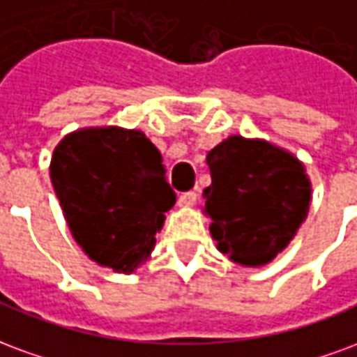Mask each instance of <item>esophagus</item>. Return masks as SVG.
Wrapping results in <instances>:
<instances>
[{
  "label": "esophagus",
  "instance_id": "34e87169",
  "mask_svg": "<svg viewBox=\"0 0 357 357\" xmlns=\"http://www.w3.org/2000/svg\"><path fill=\"white\" fill-rule=\"evenodd\" d=\"M178 205L181 207H192L196 205V192H182L178 196Z\"/></svg>",
  "mask_w": 357,
  "mask_h": 357
}]
</instances>
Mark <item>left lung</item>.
Wrapping results in <instances>:
<instances>
[{
    "label": "left lung",
    "instance_id": "8db88e82",
    "mask_svg": "<svg viewBox=\"0 0 357 357\" xmlns=\"http://www.w3.org/2000/svg\"><path fill=\"white\" fill-rule=\"evenodd\" d=\"M207 165L205 213L218 251L243 266L268 264L295 238L310 209L304 165L266 140L239 135L213 148Z\"/></svg>",
    "mask_w": 357,
    "mask_h": 357
}]
</instances>
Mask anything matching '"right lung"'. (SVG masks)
<instances>
[{
	"label": "right lung",
	"instance_id": "right-lung-1",
	"mask_svg": "<svg viewBox=\"0 0 357 357\" xmlns=\"http://www.w3.org/2000/svg\"><path fill=\"white\" fill-rule=\"evenodd\" d=\"M51 182L77 245L119 274L150 257L176 199L160 150L135 129L70 132L54 148Z\"/></svg>",
	"mask_w": 357,
	"mask_h": 357
}]
</instances>
